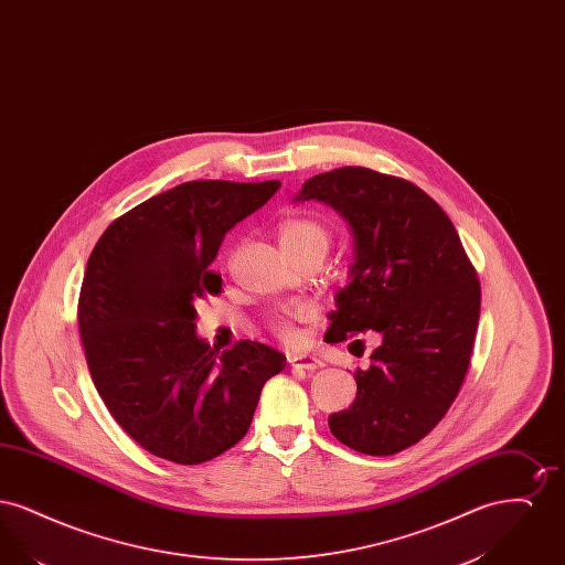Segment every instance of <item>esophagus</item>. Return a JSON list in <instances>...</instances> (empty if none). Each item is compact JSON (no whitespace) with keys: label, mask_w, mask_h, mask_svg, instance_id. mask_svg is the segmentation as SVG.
Wrapping results in <instances>:
<instances>
[{"label":"esophagus","mask_w":565,"mask_h":565,"mask_svg":"<svg viewBox=\"0 0 565 565\" xmlns=\"http://www.w3.org/2000/svg\"><path fill=\"white\" fill-rule=\"evenodd\" d=\"M288 362H290V366H296V369H305V371H318V369H322L323 366V360H320L318 355H311V353L288 355Z\"/></svg>","instance_id":"obj_1"}]
</instances>
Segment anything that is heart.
<instances>
[{"mask_svg": "<svg viewBox=\"0 0 565 565\" xmlns=\"http://www.w3.org/2000/svg\"><path fill=\"white\" fill-rule=\"evenodd\" d=\"M330 243L328 226L316 217H288L279 224V245L288 258L300 254H316L323 258ZM273 330L284 339H295V326L290 318H277L273 322Z\"/></svg>", "mask_w": 565, "mask_h": 565, "instance_id": "obj_1", "label": "heart"}]
</instances>
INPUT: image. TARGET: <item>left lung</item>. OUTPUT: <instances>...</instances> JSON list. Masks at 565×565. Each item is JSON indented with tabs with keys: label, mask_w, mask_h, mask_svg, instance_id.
Segmentation results:
<instances>
[{
	"label": "left lung",
	"mask_w": 565,
	"mask_h": 565,
	"mask_svg": "<svg viewBox=\"0 0 565 565\" xmlns=\"http://www.w3.org/2000/svg\"><path fill=\"white\" fill-rule=\"evenodd\" d=\"M320 201L350 226V284L328 316L330 341L379 332L350 408L328 417L353 451L394 456L445 417L470 364L481 286L454 222L415 184L366 167L309 178L295 203ZM358 343L351 341L350 345Z\"/></svg>",
	"instance_id": "obj_1"
}]
</instances>
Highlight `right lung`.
<instances>
[{
  "mask_svg": "<svg viewBox=\"0 0 565 565\" xmlns=\"http://www.w3.org/2000/svg\"><path fill=\"white\" fill-rule=\"evenodd\" d=\"M281 182H184L114 220L84 270L78 326L93 383L118 426L152 456L201 463L237 445L286 355L256 341L210 348L194 300L224 235Z\"/></svg>",
  "mask_w": 565,
  "mask_h": 565,
  "instance_id": "add662e5",
  "label": "right lung"
}]
</instances>
